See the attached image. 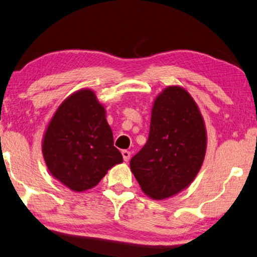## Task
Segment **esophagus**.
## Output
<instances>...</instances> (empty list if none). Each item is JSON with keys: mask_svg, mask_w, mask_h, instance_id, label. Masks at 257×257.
Returning <instances> with one entry per match:
<instances>
[{"mask_svg": "<svg viewBox=\"0 0 257 257\" xmlns=\"http://www.w3.org/2000/svg\"><path fill=\"white\" fill-rule=\"evenodd\" d=\"M121 155H123V159L125 162H128L130 157H131V153H130L128 151H123L121 152Z\"/></svg>", "mask_w": 257, "mask_h": 257, "instance_id": "1", "label": "esophagus"}]
</instances>
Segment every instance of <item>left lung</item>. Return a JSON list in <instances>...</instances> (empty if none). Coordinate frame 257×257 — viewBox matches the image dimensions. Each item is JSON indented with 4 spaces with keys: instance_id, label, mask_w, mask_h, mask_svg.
Masks as SVG:
<instances>
[{
    "instance_id": "1",
    "label": "left lung",
    "mask_w": 257,
    "mask_h": 257,
    "mask_svg": "<svg viewBox=\"0 0 257 257\" xmlns=\"http://www.w3.org/2000/svg\"><path fill=\"white\" fill-rule=\"evenodd\" d=\"M206 148V127L195 101L184 88L169 86L154 102L148 140L131 159V171L148 196L167 199L194 180Z\"/></svg>"
}]
</instances>
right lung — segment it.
<instances>
[{
	"mask_svg": "<svg viewBox=\"0 0 257 257\" xmlns=\"http://www.w3.org/2000/svg\"><path fill=\"white\" fill-rule=\"evenodd\" d=\"M49 172L74 192L100 183L106 171L123 162L113 146L105 109L90 89H80L58 106L42 141Z\"/></svg>",
	"mask_w": 257,
	"mask_h": 257,
	"instance_id": "1",
	"label": "right lung"
}]
</instances>
